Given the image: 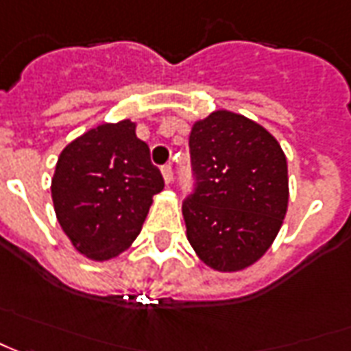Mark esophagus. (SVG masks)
<instances>
[{
    "label": "esophagus",
    "mask_w": 351,
    "mask_h": 351,
    "mask_svg": "<svg viewBox=\"0 0 351 351\" xmlns=\"http://www.w3.org/2000/svg\"><path fill=\"white\" fill-rule=\"evenodd\" d=\"M162 176H164V181L170 185L171 180H173V170H171V166H168V164H166V166L162 168Z\"/></svg>",
    "instance_id": "esophagus-1"
}]
</instances>
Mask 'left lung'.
I'll use <instances>...</instances> for the list:
<instances>
[{
	"mask_svg": "<svg viewBox=\"0 0 351 351\" xmlns=\"http://www.w3.org/2000/svg\"><path fill=\"white\" fill-rule=\"evenodd\" d=\"M195 187L183 201L187 239L214 270L232 272L267 253L288 208V164L265 127L214 112L189 135Z\"/></svg>",
	"mask_w": 351,
	"mask_h": 351,
	"instance_id": "left-lung-1",
	"label": "left lung"
}]
</instances>
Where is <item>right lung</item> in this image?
<instances>
[{"label":"right lung","mask_w":351,"mask_h":351,"mask_svg":"<svg viewBox=\"0 0 351 351\" xmlns=\"http://www.w3.org/2000/svg\"><path fill=\"white\" fill-rule=\"evenodd\" d=\"M164 178L129 119L86 131L63 148L51 199L75 249L106 261L131 245Z\"/></svg>","instance_id":"obj_1"}]
</instances>
